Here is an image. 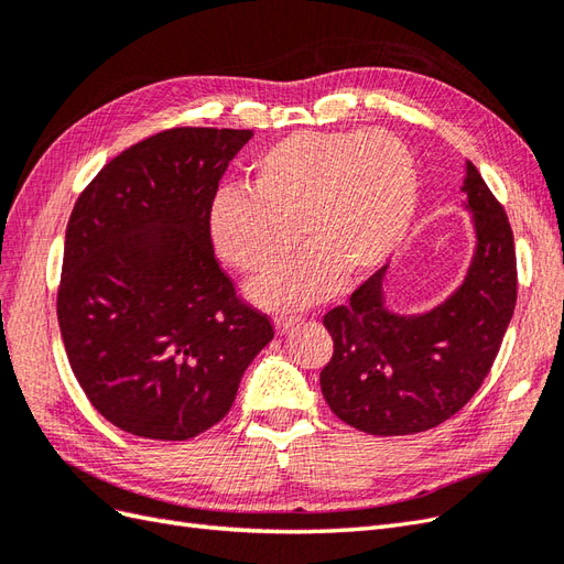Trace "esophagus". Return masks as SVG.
<instances>
[{"label":"esophagus","mask_w":564,"mask_h":564,"mask_svg":"<svg viewBox=\"0 0 564 564\" xmlns=\"http://www.w3.org/2000/svg\"><path fill=\"white\" fill-rule=\"evenodd\" d=\"M296 322H299V317H294V315H280V317H275V332L282 336L292 329Z\"/></svg>","instance_id":"1"}]
</instances>
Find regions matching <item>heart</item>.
<instances>
[{"instance_id": "1", "label": "heart", "mask_w": 564, "mask_h": 564, "mask_svg": "<svg viewBox=\"0 0 564 564\" xmlns=\"http://www.w3.org/2000/svg\"><path fill=\"white\" fill-rule=\"evenodd\" d=\"M416 195L414 158L395 133L296 131L251 162L249 191L214 195L207 228L218 259L249 278L278 272L296 240L303 259L256 296L270 308H305L390 261Z\"/></svg>"}]
</instances>
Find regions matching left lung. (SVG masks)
Segmentation results:
<instances>
[{
  "instance_id": "1",
  "label": "left lung",
  "mask_w": 564,
  "mask_h": 564,
  "mask_svg": "<svg viewBox=\"0 0 564 564\" xmlns=\"http://www.w3.org/2000/svg\"><path fill=\"white\" fill-rule=\"evenodd\" d=\"M473 256L454 292L423 313H398L386 268L348 305L324 315L334 338L319 386L332 412L369 435H412L452 419L482 386L516 311L518 270L508 216L466 162Z\"/></svg>"
}]
</instances>
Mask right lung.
Here are the masks:
<instances>
[{
    "label": "right lung",
    "instance_id": "obj_1",
    "mask_svg": "<svg viewBox=\"0 0 564 564\" xmlns=\"http://www.w3.org/2000/svg\"><path fill=\"white\" fill-rule=\"evenodd\" d=\"M253 131L181 127L100 169L65 230L58 324L89 402L119 431L187 440L224 419L275 336L235 296L207 228Z\"/></svg>",
    "mask_w": 564,
    "mask_h": 564
}]
</instances>
